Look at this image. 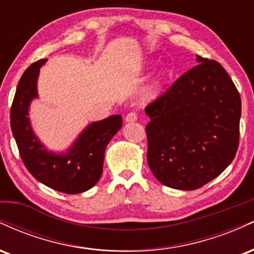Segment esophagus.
Here are the masks:
<instances>
[{"label":"esophagus","instance_id":"esophagus-1","mask_svg":"<svg viewBox=\"0 0 254 254\" xmlns=\"http://www.w3.org/2000/svg\"><path fill=\"white\" fill-rule=\"evenodd\" d=\"M136 121H137V115L135 112L127 113V117H125V122H127V123H133V122Z\"/></svg>","mask_w":254,"mask_h":254}]
</instances>
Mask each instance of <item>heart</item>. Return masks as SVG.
<instances>
[{
	"instance_id": "heart-1",
	"label": "heart",
	"mask_w": 254,
	"mask_h": 254,
	"mask_svg": "<svg viewBox=\"0 0 254 254\" xmlns=\"http://www.w3.org/2000/svg\"><path fill=\"white\" fill-rule=\"evenodd\" d=\"M147 65H150V61L149 62L145 63ZM171 78V70L166 66H161L157 70L151 75L149 82H148L147 87L144 89V97L149 100H154L161 94V92L164 90L166 87V84L170 82Z\"/></svg>"
}]
</instances>
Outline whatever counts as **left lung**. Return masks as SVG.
Instances as JSON below:
<instances>
[{
    "label": "left lung",
    "mask_w": 254,
    "mask_h": 254,
    "mask_svg": "<svg viewBox=\"0 0 254 254\" xmlns=\"http://www.w3.org/2000/svg\"><path fill=\"white\" fill-rule=\"evenodd\" d=\"M145 109L147 161L160 183L191 191L232 164L239 144L241 99L220 63L200 56Z\"/></svg>",
    "instance_id": "left-lung-1"
}]
</instances>
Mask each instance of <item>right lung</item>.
Here are the masks:
<instances>
[{
    "instance_id": "right-lung-1",
    "label": "right lung",
    "mask_w": 254,
    "mask_h": 254,
    "mask_svg": "<svg viewBox=\"0 0 254 254\" xmlns=\"http://www.w3.org/2000/svg\"><path fill=\"white\" fill-rule=\"evenodd\" d=\"M48 58L31 64L22 74L10 110V127L26 168L39 183L54 190L76 194L92 189L103 173L105 150L121 130V115L92 122L64 150H51L32 127L30 109L39 98L38 77Z\"/></svg>"
}]
</instances>
